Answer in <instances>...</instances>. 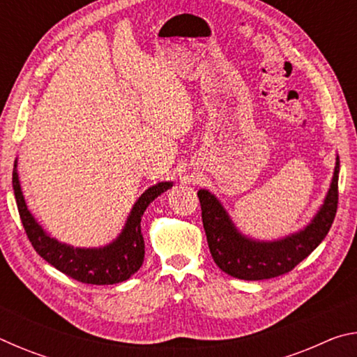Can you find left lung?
Returning a JSON list of instances; mask_svg holds the SVG:
<instances>
[{"label":"left lung","mask_w":357,"mask_h":357,"mask_svg":"<svg viewBox=\"0 0 357 357\" xmlns=\"http://www.w3.org/2000/svg\"><path fill=\"white\" fill-rule=\"evenodd\" d=\"M338 172L340 159L337 155L329 190L317 214L299 231L273 241L253 239L241 233L219 198L206 189L198 190L203 227L215 264L225 274L241 280H264L289 273L321 244L334 222Z\"/></svg>","instance_id":"1"}]
</instances>
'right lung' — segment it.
Returning a JSON list of instances; mask_svg holds the SVG:
<instances>
[{
    "label": "right lung",
    "mask_w": 357,
    "mask_h": 357,
    "mask_svg": "<svg viewBox=\"0 0 357 357\" xmlns=\"http://www.w3.org/2000/svg\"><path fill=\"white\" fill-rule=\"evenodd\" d=\"M12 187L19 208L23 228L34 250L55 266L63 274L82 283L114 285L130 279L142 268L144 259V241L142 234V217L157 197L173 187V181H162L148 187L132 206L123 229L112 243L100 247H74L50 236L31 214L23 197L17 159L12 173Z\"/></svg>",
    "instance_id": "right-lung-1"
}]
</instances>
